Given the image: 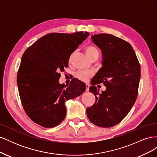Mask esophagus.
Returning <instances> with one entry per match:
<instances>
[{
    "instance_id": "obj_1",
    "label": "esophagus",
    "mask_w": 157,
    "mask_h": 157,
    "mask_svg": "<svg viewBox=\"0 0 157 157\" xmlns=\"http://www.w3.org/2000/svg\"><path fill=\"white\" fill-rule=\"evenodd\" d=\"M89 88H90V84H86V91L88 92L89 91Z\"/></svg>"
}]
</instances>
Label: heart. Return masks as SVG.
<instances>
[{"mask_svg": "<svg viewBox=\"0 0 157 157\" xmlns=\"http://www.w3.org/2000/svg\"><path fill=\"white\" fill-rule=\"evenodd\" d=\"M85 53L87 55V56L90 59H92L94 58L99 56V52L96 47L92 45H87L84 48ZM73 54H71L69 57V61L71 62V59H72ZM92 73L89 71H80L76 75V77H77L80 81L82 82H86L88 79L92 77Z\"/></svg>", "mask_w": 157, "mask_h": 157, "instance_id": "obj_1", "label": "heart"}]
</instances>
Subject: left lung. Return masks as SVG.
Masks as SVG:
<instances>
[{
  "instance_id": "8db88e82",
  "label": "left lung",
  "mask_w": 157,
  "mask_h": 157,
  "mask_svg": "<svg viewBox=\"0 0 157 157\" xmlns=\"http://www.w3.org/2000/svg\"><path fill=\"white\" fill-rule=\"evenodd\" d=\"M91 38L101 51L102 67L90 87V92L96 96V102L87 108L86 114L93 124L112 127L124 119L136 102L140 65L128 42L105 33L95 34ZM100 83H104L106 90L99 94L94 85Z\"/></svg>"
}]
</instances>
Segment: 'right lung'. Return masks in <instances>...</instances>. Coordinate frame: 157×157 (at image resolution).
Returning <instances> with one entry per match:
<instances>
[{
  "label": "right lung",
  "mask_w": 157,
  "mask_h": 157,
  "mask_svg": "<svg viewBox=\"0 0 157 157\" xmlns=\"http://www.w3.org/2000/svg\"><path fill=\"white\" fill-rule=\"evenodd\" d=\"M88 32L50 33L41 37L23 53L17 76L19 94L23 109L31 119L45 128L58 126L66 115L65 103L81 95L85 84L73 78L69 86L59 84V71Z\"/></svg>",
  "instance_id": "add662e5"
}]
</instances>
